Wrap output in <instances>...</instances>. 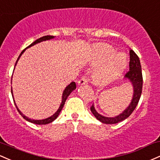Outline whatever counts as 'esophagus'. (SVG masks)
I'll list each match as a JSON object with an SVG mask.
<instances>
[{
	"label": "esophagus",
	"instance_id": "esophagus-1",
	"mask_svg": "<svg viewBox=\"0 0 160 160\" xmlns=\"http://www.w3.org/2000/svg\"><path fill=\"white\" fill-rule=\"evenodd\" d=\"M87 82H88V78H87L86 76L82 77V78L79 80L78 83L79 85H84V84H87Z\"/></svg>",
	"mask_w": 160,
	"mask_h": 160
}]
</instances>
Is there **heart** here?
<instances>
[{"label": "heart", "instance_id": "heart-1", "mask_svg": "<svg viewBox=\"0 0 160 160\" xmlns=\"http://www.w3.org/2000/svg\"><path fill=\"white\" fill-rule=\"evenodd\" d=\"M102 62L103 63L93 72L94 81L99 85H105L117 79L124 71L128 64L126 56L121 52H116L113 47L106 43H99L94 47L93 62L99 64Z\"/></svg>", "mask_w": 160, "mask_h": 160}]
</instances>
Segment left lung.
I'll return each instance as SVG.
<instances>
[{
  "mask_svg": "<svg viewBox=\"0 0 160 160\" xmlns=\"http://www.w3.org/2000/svg\"><path fill=\"white\" fill-rule=\"evenodd\" d=\"M124 77L128 79L129 81L131 82L134 88V94L131 103L120 115L115 117H106L100 115L95 109L93 104L90 107V110L93 114L97 120L105 124H116L122 121H124L127 118L131 115L134 110L138 106L140 96L142 92V87H143V76H142L141 65H140V59L138 56L133 50H130V62H129V71L125 74Z\"/></svg>",
  "mask_w": 160,
  "mask_h": 160,
  "instance_id": "8db88e82",
  "label": "left lung"
}]
</instances>
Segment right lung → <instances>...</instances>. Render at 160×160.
<instances>
[{"mask_svg": "<svg viewBox=\"0 0 160 160\" xmlns=\"http://www.w3.org/2000/svg\"><path fill=\"white\" fill-rule=\"evenodd\" d=\"M54 38V36H42V37L38 38V39L36 40V41L33 42L32 43L31 45H29V46H28L26 48H29V47L32 46V45H36V44L41 42H42V41H46V40L52 39V38ZM25 50H26V48L24 49V50L22 51V52L20 53V56H19L18 58H17V62H16L15 66H16V64H17V61H18L19 59H20V56L22 55V54L24 52H25ZM75 89H76V83H75V82H71V83H70L69 85H68V87H66L65 89H64V92H63V94H62V101H61L60 107H59V108H58V111L56 112L53 115H52V116L47 118H45V119H40V120H34V119L29 118H27L26 116H25V115H24L23 114H22V112H21L20 110L18 109V108H17V105H16V103H15V106H16V107H17V109L18 110L19 113L20 114L21 116L24 119H26V121H28V122H31V123H34V124H49V123L52 122H53V121H54L56 118H57L58 116V115H59V114H60L61 111V110H62L63 107H64V103H65L66 99H68V96H69V95L71 94V92H73V91ZM11 93H12V96H13V91H12V89H11ZM13 102H14V100H13Z\"/></svg>", "mask_w": 160, "mask_h": 160, "instance_id": "add662e5", "label": "right lung"}]
</instances>
